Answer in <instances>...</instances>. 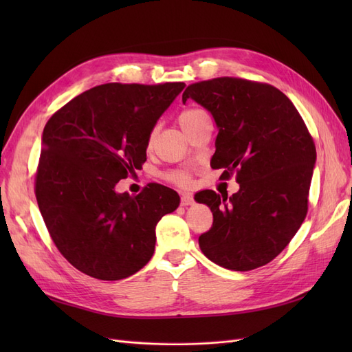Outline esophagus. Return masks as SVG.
<instances>
[{"instance_id": "34e87169", "label": "esophagus", "mask_w": 352, "mask_h": 352, "mask_svg": "<svg viewBox=\"0 0 352 352\" xmlns=\"http://www.w3.org/2000/svg\"><path fill=\"white\" fill-rule=\"evenodd\" d=\"M180 204H182L184 207H186V206H192L194 204V197L190 195V194H182L180 195Z\"/></svg>"}]
</instances>
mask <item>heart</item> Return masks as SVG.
Here are the masks:
<instances>
[{
	"label": "heart",
	"mask_w": 352,
	"mask_h": 352,
	"mask_svg": "<svg viewBox=\"0 0 352 352\" xmlns=\"http://www.w3.org/2000/svg\"><path fill=\"white\" fill-rule=\"evenodd\" d=\"M206 119H208L207 113L204 110L198 109V107H186L177 114V122L185 132H188L189 129H192L194 126H197L199 122L206 120ZM153 136H154V132L151 133L150 140H153ZM167 177L172 180V182L179 184V185H186V184H189V180H190V176H189L188 172H172V173L167 175Z\"/></svg>",
	"instance_id": "1"
}]
</instances>
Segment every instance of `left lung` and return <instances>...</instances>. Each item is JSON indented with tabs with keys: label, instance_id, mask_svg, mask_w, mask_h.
I'll use <instances>...</instances> for the list:
<instances>
[{
	"label": "left lung",
	"instance_id": "8db88e82",
	"mask_svg": "<svg viewBox=\"0 0 352 352\" xmlns=\"http://www.w3.org/2000/svg\"><path fill=\"white\" fill-rule=\"evenodd\" d=\"M207 109L219 127L212 168L236 175L239 190L206 189L195 199L212 212L198 238L206 257L248 272L270 263L301 228L316 163V145L291 100L269 83L216 78L189 85L182 101Z\"/></svg>",
	"mask_w": 352,
	"mask_h": 352
}]
</instances>
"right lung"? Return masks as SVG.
<instances>
[{
	"instance_id": "add662e5",
	"label": "right lung",
	"mask_w": 352,
	"mask_h": 352,
	"mask_svg": "<svg viewBox=\"0 0 352 352\" xmlns=\"http://www.w3.org/2000/svg\"><path fill=\"white\" fill-rule=\"evenodd\" d=\"M185 88L104 83L50 117L42 133L35 195L52 242L73 267L100 280L140 272L155 248V226L179 195L150 184L117 194L116 184L146 162L151 131Z\"/></svg>"
}]
</instances>
